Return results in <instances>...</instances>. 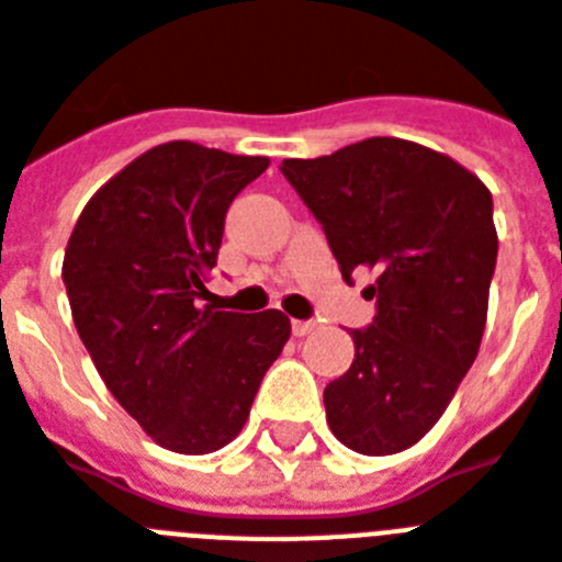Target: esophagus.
I'll list each match as a JSON object with an SVG mask.
<instances>
[{"instance_id": "34e87169", "label": "esophagus", "mask_w": 562, "mask_h": 562, "mask_svg": "<svg viewBox=\"0 0 562 562\" xmlns=\"http://www.w3.org/2000/svg\"><path fill=\"white\" fill-rule=\"evenodd\" d=\"M314 328H317L314 319H294V323H291V331H294L296 337H305V334H311Z\"/></svg>"}]
</instances>
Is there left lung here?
Returning <instances> with one entry per match:
<instances>
[{
  "label": "left lung",
  "instance_id": "left-lung-1",
  "mask_svg": "<svg viewBox=\"0 0 562 562\" xmlns=\"http://www.w3.org/2000/svg\"><path fill=\"white\" fill-rule=\"evenodd\" d=\"M323 225L342 280L374 268L369 328L325 385L334 437L357 454L408 449L442 417L480 351L497 231L488 188L426 145L371 136L280 165Z\"/></svg>",
  "mask_w": 562,
  "mask_h": 562
}]
</instances>
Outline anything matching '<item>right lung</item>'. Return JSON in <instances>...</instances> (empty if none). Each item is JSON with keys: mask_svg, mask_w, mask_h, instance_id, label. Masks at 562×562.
Returning a JSON list of instances; mask_svg holds the SVG:
<instances>
[{"mask_svg": "<svg viewBox=\"0 0 562 562\" xmlns=\"http://www.w3.org/2000/svg\"><path fill=\"white\" fill-rule=\"evenodd\" d=\"M268 157L165 143L125 165L79 214L65 248L70 314L116 403L159 446L209 454L243 431L291 337L277 308H200L225 214Z\"/></svg>", "mask_w": 562, "mask_h": 562, "instance_id": "add662e5", "label": "right lung"}]
</instances>
